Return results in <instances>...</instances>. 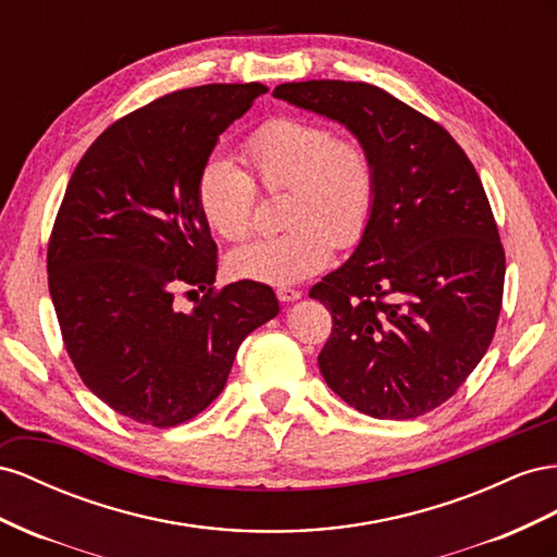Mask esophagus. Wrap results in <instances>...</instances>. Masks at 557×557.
I'll return each mask as SVG.
<instances>
[{"instance_id": "obj_1", "label": "esophagus", "mask_w": 557, "mask_h": 557, "mask_svg": "<svg viewBox=\"0 0 557 557\" xmlns=\"http://www.w3.org/2000/svg\"><path fill=\"white\" fill-rule=\"evenodd\" d=\"M277 298L282 300V304H294V300L300 298V292L292 289V287H282V289H277Z\"/></svg>"}]
</instances>
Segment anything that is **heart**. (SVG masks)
<instances>
[{"label": "heart", "mask_w": 557, "mask_h": 557, "mask_svg": "<svg viewBox=\"0 0 557 557\" xmlns=\"http://www.w3.org/2000/svg\"><path fill=\"white\" fill-rule=\"evenodd\" d=\"M251 177L226 158H210L198 174V210L224 240L237 243L253 224L257 188H287L284 224L228 253V270L240 280L289 284L306 280L331 261L333 247H352L369 228L377 196L371 151L355 137H336L329 125L280 116L265 121L243 141Z\"/></svg>", "instance_id": "1"}]
</instances>
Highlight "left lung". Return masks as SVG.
Listing matches in <instances>:
<instances>
[{"instance_id":"1","label":"left lung","mask_w":557,"mask_h":557,"mask_svg":"<svg viewBox=\"0 0 557 557\" xmlns=\"http://www.w3.org/2000/svg\"><path fill=\"white\" fill-rule=\"evenodd\" d=\"M277 100L343 123L375 161L369 228L310 289L331 336L326 385L377 420L448 401L495 336L506 259L481 177L446 128L361 82H300Z\"/></svg>"}]
</instances>
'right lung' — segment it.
<instances>
[{
  "label": "right lung",
  "instance_id": "1",
  "mask_svg": "<svg viewBox=\"0 0 557 557\" xmlns=\"http://www.w3.org/2000/svg\"><path fill=\"white\" fill-rule=\"evenodd\" d=\"M268 88L170 92L92 141L49 240V292L84 385L121 416L174 426L224 389L237 347L280 312L268 284L214 289L216 245L196 186L219 135ZM206 292L182 313L173 294ZM190 294V292H188Z\"/></svg>",
  "mask_w": 557,
  "mask_h": 557
}]
</instances>
